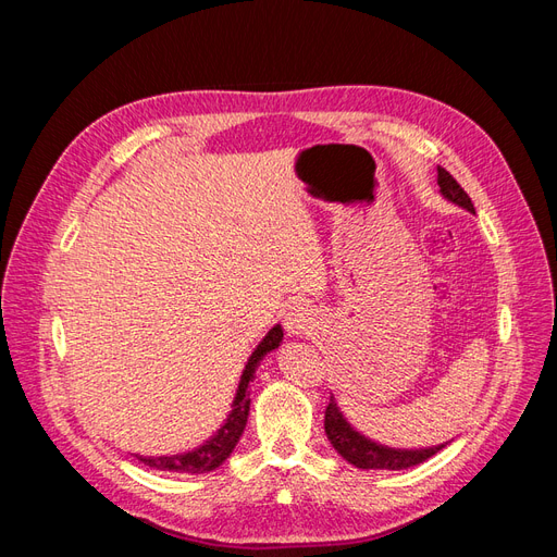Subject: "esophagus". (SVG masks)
Segmentation results:
<instances>
[{"label":"esophagus","instance_id":"34e87169","mask_svg":"<svg viewBox=\"0 0 557 557\" xmlns=\"http://www.w3.org/2000/svg\"><path fill=\"white\" fill-rule=\"evenodd\" d=\"M283 325L290 336L311 334L315 327V313L307 305H293L283 315Z\"/></svg>","mask_w":557,"mask_h":557}]
</instances>
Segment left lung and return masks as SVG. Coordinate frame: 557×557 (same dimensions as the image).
Returning <instances> with one entry per match:
<instances>
[{
    "label": "left lung",
    "mask_w": 557,
    "mask_h": 557,
    "mask_svg": "<svg viewBox=\"0 0 557 557\" xmlns=\"http://www.w3.org/2000/svg\"><path fill=\"white\" fill-rule=\"evenodd\" d=\"M436 183H440V193L450 205L460 207L469 213H476L474 205H471L469 195L460 188V183L455 181L446 170L436 166ZM325 434L334 450L342 455L346 462L358 469H409L420 462L430 460L432 455L440 453L446 444L430 446V448H391L367 440L364 434L352 430L348 420L344 418L342 409L336 407L334 395H330V404L325 409Z\"/></svg>",
    "instance_id": "1"
}]
</instances>
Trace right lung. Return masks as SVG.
I'll list each match as a JSON object with an SVG mask.
<instances>
[{
	"label": "right lung",
	"mask_w": 557,
	"mask_h": 557,
	"mask_svg": "<svg viewBox=\"0 0 557 557\" xmlns=\"http://www.w3.org/2000/svg\"><path fill=\"white\" fill-rule=\"evenodd\" d=\"M283 342V327L274 325L264 334V339L250 352V358L244 367L237 395L232 399V411L227 413L225 423L218 428L205 444H199L193 450L176 453V455H139L134 453V458L144 462L150 469L160 471H176V474H209V471L221 467L230 453L237 446L239 436L244 434V428L248 423V411H250V395H248V383L256 379V369L262 362L267 352H272Z\"/></svg>",
	"instance_id": "right-lung-1"
}]
</instances>
